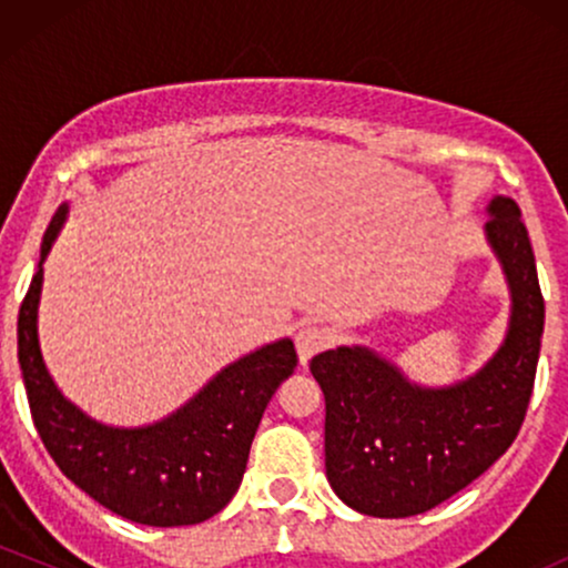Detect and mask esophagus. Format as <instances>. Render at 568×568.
<instances>
[{
    "mask_svg": "<svg viewBox=\"0 0 568 568\" xmlns=\"http://www.w3.org/2000/svg\"><path fill=\"white\" fill-rule=\"evenodd\" d=\"M325 347H328V334L323 328H317V325H304V328L296 331V352L302 366H306Z\"/></svg>",
    "mask_w": 568,
    "mask_h": 568,
    "instance_id": "1",
    "label": "esophagus"
}]
</instances>
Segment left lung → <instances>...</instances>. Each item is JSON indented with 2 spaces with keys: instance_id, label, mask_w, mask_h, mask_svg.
<instances>
[{
  "instance_id": "1",
  "label": "left lung",
  "mask_w": 568,
  "mask_h": 568,
  "mask_svg": "<svg viewBox=\"0 0 568 568\" xmlns=\"http://www.w3.org/2000/svg\"><path fill=\"white\" fill-rule=\"evenodd\" d=\"M486 240L510 285V325L478 374L422 387L368 347L312 357L325 395V475L336 497L374 518L433 510L484 475L524 425L545 331V298L520 207L488 202Z\"/></svg>"
}]
</instances>
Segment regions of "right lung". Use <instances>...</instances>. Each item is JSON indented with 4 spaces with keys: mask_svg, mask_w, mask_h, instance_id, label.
Segmentation results:
<instances>
[{
    "mask_svg": "<svg viewBox=\"0 0 568 568\" xmlns=\"http://www.w3.org/2000/svg\"><path fill=\"white\" fill-rule=\"evenodd\" d=\"M69 205L58 207L18 312V363L48 454L98 505L143 526H192L224 510L243 480L266 403L296 368L291 338L240 357L192 400L146 427H109L63 397L42 361L37 310L42 264Z\"/></svg>",
    "mask_w": 568,
    "mask_h": 568,
    "instance_id": "obj_1",
    "label": "right lung"
}]
</instances>
